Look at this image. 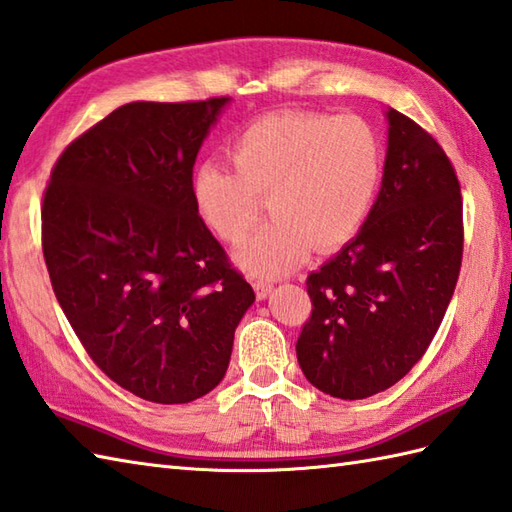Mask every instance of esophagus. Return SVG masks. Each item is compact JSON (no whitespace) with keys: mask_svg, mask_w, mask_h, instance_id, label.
Listing matches in <instances>:
<instances>
[{"mask_svg":"<svg viewBox=\"0 0 512 512\" xmlns=\"http://www.w3.org/2000/svg\"><path fill=\"white\" fill-rule=\"evenodd\" d=\"M271 289H274V285H271V282H263V280H256L254 282V291H256V298L258 300H265L267 295L271 293Z\"/></svg>","mask_w":512,"mask_h":512,"instance_id":"34e87169","label":"esophagus"}]
</instances>
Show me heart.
<instances>
[{"label":"heart","mask_w":512,"mask_h":512,"mask_svg":"<svg viewBox=\"0 0 512 512\" xmlns=\"http://www.w3.org/2000/svg\"><path fill=\"white\" fill-rule=\"evenodd\" d=\"M232 166L203 160L190 192L201 219L225 243H241L263 199L271 221L236 249V263L274 280L313 247H344L368 219L383 173L379 133L359 116L280 111L249 122L230 144Z\"/></svg>","instance_id":"b5f03b06"}]
</instances>
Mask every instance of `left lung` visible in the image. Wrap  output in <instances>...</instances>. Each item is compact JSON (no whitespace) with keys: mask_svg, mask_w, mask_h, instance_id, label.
<instances>
[{"mask_svg":"<svg viewBox=\"0 0 512 512\" xmlns=\"http://www.w3.org/2000/svg\"><path fill=\"white\" fill-rule=\"evenodd\" d=\"M377 201L361 230L306 278L313 311L295 344L304 377L335 399L388 390L425 355L462 265V197L449 157L396 109Z\"/></svg>","mask_w":512,"mask_h":512,"instance_id":"left-lung-1","label":"left lung"}]
</instances>
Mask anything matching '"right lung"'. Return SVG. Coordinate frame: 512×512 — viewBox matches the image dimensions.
Segmentation results:
<instances>
[{
	"label": "right lung",
	"mask_w": 512,
	"mask_h": 512,
	"mask_svg": "<svg viewBox=\"0 0 512 512\" xmlns=\"http://www.w3.org/2000/svg\"><path fill=\"white\" fill-rule=\"evenodd\" d=\"M227 102L122 105L67 146L45 188L41 238L56 300L96 366L151 403L217 388L256 300L190 192Z\"/></svg>",
	"instance_id": "add662e5"
}]
</instances>
